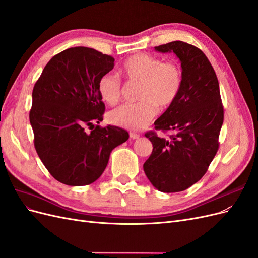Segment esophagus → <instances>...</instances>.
<instances>
[{"instance_id":"esophagus-1","label":"esophagus","mask_w":258,"mask_h":258,"mask_svg":"<svg viewBox=\"0 0 258 258\" xmlns=\"http://www.w3.org/2000/svg\"><path fill=\"white\" fill-rule=\"evenodd\" d=\"M130 138L131 139H134V140H136V139H139L140 138V135L139 134H137V132H130Z\"/></svg>"}]
</instances>
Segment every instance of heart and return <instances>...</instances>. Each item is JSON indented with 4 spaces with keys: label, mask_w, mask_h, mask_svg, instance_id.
I'll return each instance as SVG.
<instances>
[{
    "label": "heart",
    "mask_w": 258,
    "mask_h": 258,
    "mask_svg": "<svg viewBox=\"0 0 258 258\" xmlns=\"http://www.w3.org/2000/svg\"><path fill=\"white\" fill-rule=\"evenodd\" d=\"M122 73L128 82L140 84L139 102L124 104L108 114V121L130 130L145 128L160 108L170 107L181 92L182 70L174 62H165L161 58L138 53L122 64ZM98 90L101 98L110 105L118 103L123 91L120 77L106 73L100 77Z\"/></svg>",
    "instance_id": "heart-1"
}]
</instances>
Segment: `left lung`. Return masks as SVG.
Wrapping results in <instances>:
<instances>
[{
    "label": "left lung",
    "instance_id": "1",
    "mask_svg": "<svg viewBox=\"0 0 258 258\" xmlns=\"http://www.w3.org/2000/svg\"><path fill=\"white\" fill-rule=\"evenodd\" d=\"M155 50L176 54L183 85L175 102L154 122L156 130H173L175 135L165 139L147 132L153 152L143 169L159 191H183L205 175L218 150L224 121L220 85L206 54L195 46L174 41Z\"/></svg>",
    "mask_w": 258,
    "mask_h": 258
}]
</instances>
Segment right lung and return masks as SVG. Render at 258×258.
Wrapping results in <instances>:
<instances>
[{"label": "right lung", "instance_id": "right-lung-1", "mask_svg": "<svg viewBox=\"0 0 258 258\" xmlns=\"http://www.w3.org/2000/svg\"><path fill=\"white\" fill-rule=\"evenodd\" d=\"M115 59L93 48L72 47L53 56L32 92L30 123L38 157L49 173L70 186L91 184L105 170L111 152L129 134L116 126L101 128L105 105L98 82ZM86 125L93 126L90 134Z\"/></svg>", "mask_w": 258, "mask_h": 258}]
</instances>
